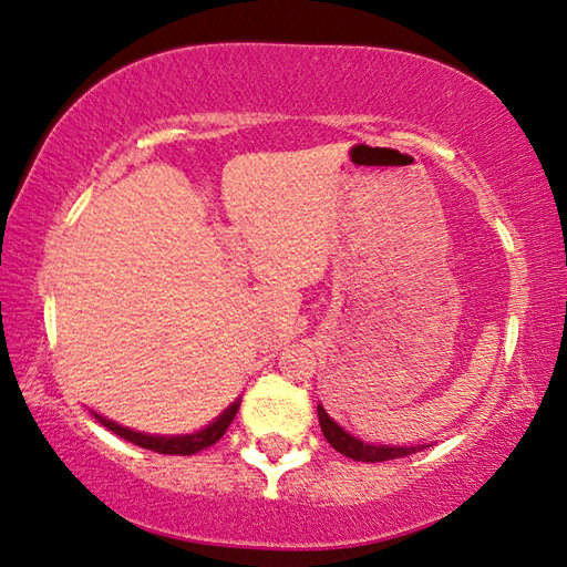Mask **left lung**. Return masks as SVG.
Returning <instances> with one entry per match:
<instances>
[{
    "instance_id": "1",
    "label": "left lung",
    "mask_w": 567,
    "mask_h": 567,
    "mask_svg": "<svg viewBox=\"0 0 567 567\" xmlns=\"http://www.w3.org/2000/svg\"><path fill=\"white\" fill-rule=\"evenodd\" d=\"M319 412V424H321V432L323 437H327V442L331 444L333 450L347 454V457L357 460V462H386V460H399V457H406V454H414L424 450V444L420 447H389V444H369L364 440H357L351 437L349 432L341 430V426L331 420V416L327 414V410L319 404L317 406Z\"/></svg>"
}]
</instances>
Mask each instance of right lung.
Listing matches in <instances>:
<instances>
[{"label":"right lung","instance_id":"obj_1","mask_svg":"<svg viewBox=\"0 0 567 567\" xmlns=\"http://www.w3.org/2000/svg\"><path fill=\"white\" fill-rule=\"evenodd\" d=\"M240 406V399H236L234 404L228 406L226 412L220 416H216L206 430H200L196 434H178V437H157V434H145V432H135V430H127V426H120L117 422H110L105 416H97L100 424H105L110 432H115L117 437H123L127 442L137 444V447L143 450H153V452H161V454H196L200 450L210 447V444H216L223 434H226L228 424L234 422V416Z\"/></svg>","mask_w":567,"mask_h":567}]
</instances>
